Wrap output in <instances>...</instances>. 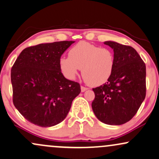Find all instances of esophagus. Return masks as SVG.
<instances>
[{"label":"esophagus","mask_w":159,"mask_h":159,"mask_svg":"<svg viewBox=\"0 0 159 159\" xmlns=\"http://www.w3.org/2000/svg\"><path fill=\"white\" fill-rule=\"evenodd\" d=\"M87 90H88V88L84 87V86H81V91L82 92H85V91H87Z\"/></svg>","instance_id":"34e87169"}]
</instances>
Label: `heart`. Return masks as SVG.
Segmentation results:
<instances>
[{"label": "heart", "instance_id": "heart-1", "mask_svg": "<svg viewBox=\"0 0 159 159\" xmlns=\"http://www.w3.org/2000/svg\"><path fill=\"white\" fill-rule=\"evenodd\" d=\"M60 65L68 79H74L82 69V75L86 83L91 86H99L111 78L115 57L111 48L82 41L70 48L69 57L60 59Z\"/></svg>", "mask_w": 159, "mask_h": 159}]
</instances>
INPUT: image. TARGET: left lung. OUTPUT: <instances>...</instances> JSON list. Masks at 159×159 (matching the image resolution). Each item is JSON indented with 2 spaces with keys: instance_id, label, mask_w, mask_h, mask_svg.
Listing matches in <instances>:
<instances>
[{
  "instance_id": "1",
  "label": "left lung",
  "mask_w": 159,
  "mask_h": 159,
  "mask_svg": "<svg viewBox=\"0 0 159 159\" xmlns=\"http://www.w3.org/2000/svg\"><path fill=\"white\" fill-rule=\"evenodd\" d=\"M113 50V72L106 83L93 89L92 109L105 124L121 125L137 113L146 96V66L133 47L113 41L104 43Z\"/></svg>"
}]
</instances>
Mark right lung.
Masks as SVG:
<instances>
[{
    "label": "right lung",
    "instance_id": "obj_1",
    "mask_svg": "<svg viewBox=\"0 0 159 159\" xmlns=\"http://www.w3.org/2000/svg\"><path fill=\"white\" fill-rule=\"evenodd\" d=\"M74 43L60 41L28 47L14 63V105L32 124L47 127L60 123L80 94V84L66 79L60 65L62 54Z\"/></svg>",
    "mask_w": 159,
    "mask_h": 159
}]
</instances>
